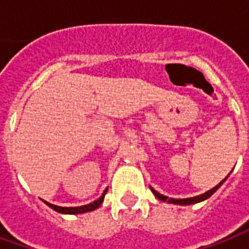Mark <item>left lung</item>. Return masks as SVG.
I'll return each instance as SVG.
<instances>
[{
  "instance_id": "left-lung-1",
  "label": "left lung",
  "mask_w": 249,
  "mask_h": 249,
  "mask_svg": "<svg viewBox=\"0 0 249 249\" xmlns=\"http://www.w3.org/2000/svg\"><path fill=\"white\" fill-rule=\"evenodd\" d=\"M230 176V175H228ZM227 176V178H228ZM227 178L223 180V181H220L216 187H213L212 189H209V191H207L205 193H203V195H198V196H195V197H189V198H171V197H167V196H164V195H161V193L156 192L153 188L151 187V191L153 192V195L156 196L159 200H161V201H167V203H171V204H178V205H191V204H196V203H200V201H204V200H207L208 197H211L212 195H213L217 189H219L220 187H221V184L224 183L225 180H227Z\"/></svg>"
}]
</instances>
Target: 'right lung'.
Returning a JSON list of instances; mask_svg holds the SVG:
<instances>
[{
    "label": "right lung",
    "mask_w": 249,
    "mask_h": 249,
    "mask_svg": "<svg viewBox=\"0 0 249 249\" xmlns=\"http://www.w3.org/2000/svg\"><path fill=\"white\" fill-rule=\"evenodd\" d=\"M105 193L107 191L101 195V197L97 198V200H94L93 203L87 204V205H81V207H58V205H54V204L48 203V201H44V203L48 205V207H51L52 209H54L56 212L58 213H65V214H78V213H85V212H90V211H94V209H97L101 203L104 201V197H105Z\"/></svg>",
    "instance_id": "add662e5"
}]
</instances>
